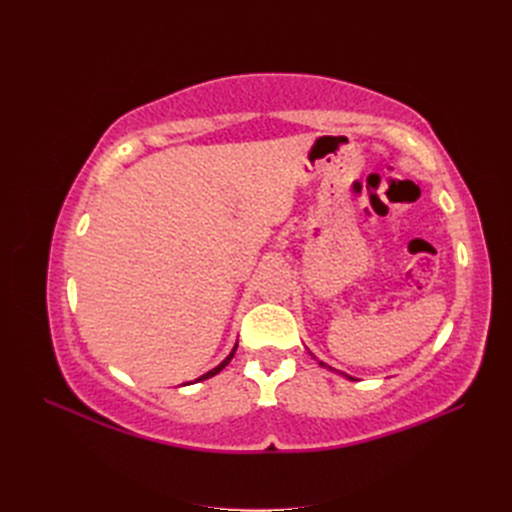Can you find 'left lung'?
<instances>
[{
  "label": "left lung",
  "mask_w": 512,
  "mask_h": 512,
  "mask_svg": "<svg viewBox=\"0 0 512 512\" xmlns=\"http://www.w3.org/2000/svg\"><path fill=\"white\" fill-rule=\"evenodd\" d=\"M309 354H312V352H309ZM314 359H316V356H314ZM318 365H320V367H324V369H329V371H335V369H333V367H329V365H327V363H322V361H318ZM335 374H339V376H344V378H348V380H352V378H350V376H348V374H344V371H335Z\"/></svg>",
  "instance_id": "8db88e82"
}]
</instances>
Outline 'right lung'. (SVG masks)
I'll return each instance as SVG.
<instances>
[{
    "label": "right lung",
    "instance_id": "obj_1",
    "mask_svg": "<svg viewBox=\"0 0 512 512\" xmlns=\"http://www.w3.org/2000/svg\"><path fill=\"white\" fill-rule=\"evenodd\" d=\"M235 350H237V344H235V348H232V350H230V354L226 356V359H224V361H222V363H220L218 367H213L211 371H207V374H203V376H200V378H196L194 382H200V380H207V378H211V376H215V374H220V371H222V369H224V367H226V365L230 363V359H232V356H235Z\"/></svg>",
    "mask_w": 512,
    "mask_h": 512
}]
</instances>
